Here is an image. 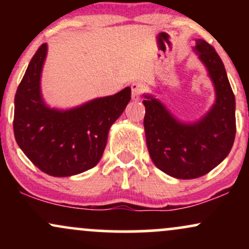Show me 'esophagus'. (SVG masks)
<instances>
[{
	"instance_id": "1",
	"label": "esophagus",
	"mask_w": 249,
	"mask_h": 249,
	"mask_svg": "<svg viewBox=\"0 0 249 249\" xmlns=\"http://www.w3.org/2000/svg\"><path fill=\"white\" fill-rule=\"evenodd\" d=\"M146 90L145 84H142L141 82H134L131 84V95H132L133 101H138L141 99L142 93Z\"/></svg>"
}]
</instances>
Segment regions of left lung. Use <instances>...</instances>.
<instances>
[{"label":"left lung","instance_id":"1","mask_svg":"<svg viewBox=\"0 0 249 249\" xmlns=\"http://www.w3.org/2000/svg\"><path fill=\"white\" fill-rule=\"evenodd\" d=\"M196 51L206 65L216 101L210 112L194 124L177 121L158 99L145 96L144 127L151 159L159 170L178 179H194L212 171L230 153L235 139V97L224 63L204 39Z\"/></svg>","mask_w":249,"mask_h":249}]
</instances>
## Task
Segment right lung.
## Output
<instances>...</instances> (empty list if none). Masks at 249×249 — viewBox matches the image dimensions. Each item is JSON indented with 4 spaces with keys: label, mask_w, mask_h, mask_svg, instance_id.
I'll return each instance as SVG.
<instances>
[{
    "label": "right lung",
    "mask_w": 249,
    "mask_h": 249,
    "mask_svg": "<svg viewBox=\"0 0 249 249\" xmlns=\"http://www.w3.org/2000/svg\"><path fill=\"white\" fill-rule=\"evenodd\" d=\"M47 44L43 43L17 88L15 139L30 161L53 177H70L95 167L107 146V133L131 99V89L58 111L42 101L39 81Z\"/></svg>",
    "instance_id": "obj_1"
}]
</instances>
